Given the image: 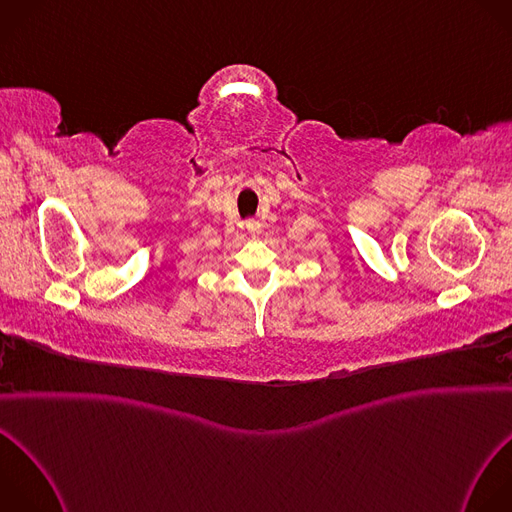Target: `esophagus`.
Instances as JSON below:
<instances>
[{
	"label": "esophagus",
	"mask_w": 512,
	"mask_h": 512,
	"mask_svg": "<svg viewBox=\"0 0 512 512\" xmlns=\"http://www.w3.org/2000/svg\"><path fill=\"white\" fill-rule=\"evenodd\" d=\"M245 229H247L249 235L257 237V235L261 233V223H259V221H247V223H245Z\"/></svg>",
	"instance_id": "1"
}]
</instances>
